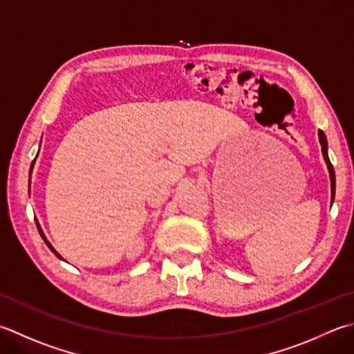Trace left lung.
<instances>
[{"label": "left lung", "instance_id": "1", "mask_svg": "<svg viewBox=\"0 0 354 354\" xmlns=\"http://www.w3.org/2000/svg\"><path fill=\"white\" fill-rule=\"evenodd\" d=\"M319 141L322 145V153H324V159L325 162H327V167L330 171V179H331V201L335 199V190H336V176H335V169L333 165H331L328 155H327V138H325V133L322 130H319Z\"/></svg>", "mask_w": 354, "mask_h": 354}]
</instances>
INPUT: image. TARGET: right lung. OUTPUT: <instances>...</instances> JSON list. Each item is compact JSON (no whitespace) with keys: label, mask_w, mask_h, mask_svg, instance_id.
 <instances>
[{"label":"right lung","mask_w":354,"mask_h":354,"mask_svg":"<svg viewBox=\"0 0 354 354\" xmlns=\"http://www.w3.org/2000/svg\"><path fill=\"white\" fill-rule=\"evenodd\" d=\"M37 227H38V232H39V234H41V238H43V239H44V242H46V244H47V247H48V248H50V250H52V252H53L55 254H57V256H58V258L61 259V256H59V254H58L57 252H55V248H53V247H52L50 244H48V241L46 239V236H44V234H43V232H41V228H39V224H38V221H37Z\"/></svg>","instance_id":"right-lung-1"}]
</instances>
